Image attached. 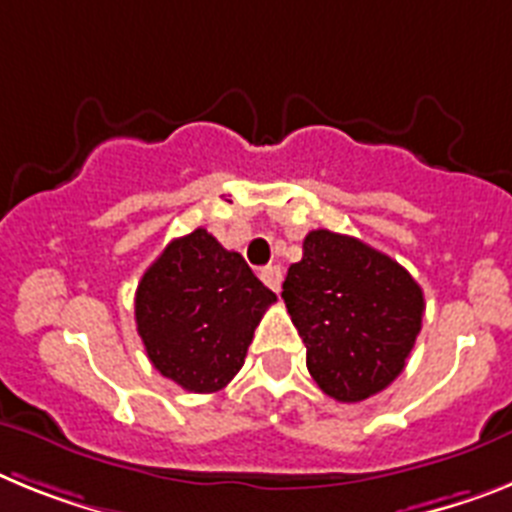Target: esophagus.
<instances>
[{
  "label": "esophagus",
  "instance_id": "obj_1",
  "mask_svg": "<svg viewBox=\"0 0 512 512\" xmlns=\"http://www.w3.org/2000/svg\"><path fill=\"white\" fill-rule=\"evenodd\" d=\"M260 278L262 283L268 288H273L275 293L281 291V283H283V270L278 268V265H268V268H262L260 270Z\"/></svg>",
  "mask_w": 512,
  "mask_h": 512
}]
</instances>
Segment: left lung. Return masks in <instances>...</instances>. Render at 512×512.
I'll list each match as a JSON object with an SVG mask.
<instances>
[{
    "label": "left lung",
    "mask_w": 512,
    "mask_h": 512,
    "mask_svg": "<svg viewBox=\"0 0 512 512\" xmlns=\"http://www.w3.org/2000/svg\"><path fill=\"white\" fill-rule=\"evenodd\" d=\"M281 296L311 379L337 402H363L397 379L425 311L422 288L397 260L327 229L306 234Z\"/></svg>",
    "instance_id": "left-lung-1"
}]
</instances>
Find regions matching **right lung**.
Segmentation results:
<instances>
[{"mask_svg": "<svg viewBox=\"0 0 512 512\" xmlns=\"http://www.w3.org/2000/svg\"><path fill=\"white\" fill-rule=\"evenodd\" d=\"M275 293L239 252L206 229L172 239L136 288V330L151 366L195 394L219 391L244 366Z\"/></svg>", "mask_w": 512, "mask_h": 512, "instance_id": "obj_1", "label": "right lung"}]
</instances>
